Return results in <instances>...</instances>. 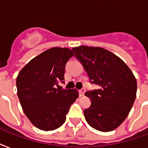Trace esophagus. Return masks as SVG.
Listing matches in <instances>:
<instances>
[{
	"label": "esophagus",
	"mask_w": 148,
	"mask_h": 148,
	"mask_svg": "<svg viewBox=\"0 0 148 148\" xmlns=\"http://www.w3.org/2000/svg\"><path fill=\"white\" fill-rule=\"evenodd\" d=\"M84 92H85V90L84 89H81V90H79V95H80V96H83L84 95Z\"/></svg>",
	"instance_id": "obj_1"
}]
</instances>
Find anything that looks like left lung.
<instances>
[{"label": "left lung", "instance_id": "8db88e82", "mask_svg": "<svg viewBox=\"0 0 148 148\" xmlns=\"http://www.w3.org/2000/svg\"><path fill=\"white\" fill-rule=\"evenodd\" d=\"M91 83L99 89L87 91L91 104L84 110L88 124L97 131L114 130L126 119L135 101L137 81L128 66L112 52L100 47L72 48Z\"/></svg>", "mask_w": 148, "mask_h": 148}]
</instances>
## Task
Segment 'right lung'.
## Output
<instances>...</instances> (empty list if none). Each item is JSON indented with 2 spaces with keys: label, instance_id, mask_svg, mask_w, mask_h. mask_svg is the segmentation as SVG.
I'll use <instances>...</instances> for the list:
<instances>
[{
  "label": "right lung",
  "instance_id": "1",
  "mask_svg": "<svg viewBox=\"0 0 148 148\" xmlns=\"http://www.w3.org/2000/svg\"><path fill=\"white\" fill-rule=\"evenodd\" d=\"M74 53L67 47H52L31 60L17 77V94L23 111L33 125L53 131L66 120L70 107L78 97L77 90H60L65 64Z\"/></svg>",
  "mask_w": 148,
  "mask_h": 148
}]
</instances>
